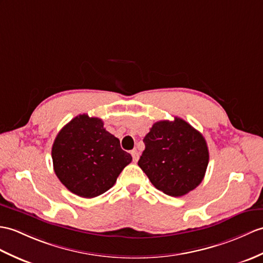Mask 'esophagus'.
<instances>
[{
	"mask_svg": "<svg viewBox=\"0 0 263 263\" xmlns=\"http://www.w3.org/2000/svg\"><path fill=\"white\" fill-rule=\"evenodd\" d=\"M131 155H132V158H133V161L137 162V161L139 160V154H138V151H137L136 149L132 150V151H131Z\"/></svg>",
	"mask_w": 263,
	"mask_h": 263,
	"instance_id": "obj_1",
	"label": "esophagus"
}]
</instances>
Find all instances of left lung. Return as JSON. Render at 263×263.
Here are the masks:
<instances>
[{
  "label": "left lung",
  "instance_id": "left-lung-1",
  "mask_svg": "<svg viewBox=\"0 0 263 263\" xmlns=\"http://www.w3.org/2000/svg\"><path fill=\"white\" fill-rule=\"evenodd\" d=\"M139 167L151 184L169 196H182L204 179L209 148L203 134L180 118L159 121L143 139Z\"/></svg>",
  "mask_w": 263,
  "mask_h": 263
}]
</instances>
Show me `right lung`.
Returning a JSON list of instances; mask_svg holds the SVG:
<instances>
[{"instance_id": "add662e5", "label": "right lung", "mask_w": 263, "mask_h": 263, "mask_svg": "<svg viewBox=\"0 0 263 263\" xmlns=\"http://www.w3.org/2000/svg\"><path fill=\"white\" fill-rule=\"evenodd\" d=\"M54 174L75 195L93 198L107 192L132 161L120 140L104 129L103 121L79 114L57 134L51 149Z\"/></svg>"}]
</instances>
